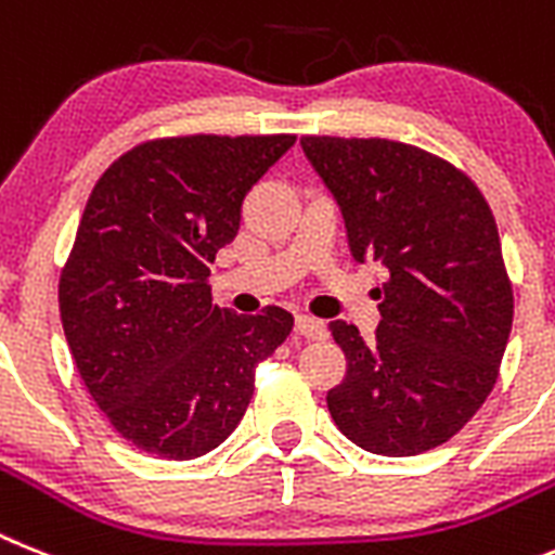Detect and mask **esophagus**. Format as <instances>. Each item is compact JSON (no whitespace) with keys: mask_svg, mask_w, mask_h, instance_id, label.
<instances>
[{"mask_svg":"<svg viewBox=\"0 0 555 555\" xmlns=\"http://www.w3.org/2000/svg\"><path fill=\"white\" fill-rule=\"evenodd\" d=\"M296 332L310 337V340H321V337H326V324L321 318H312L305 312V315H296Z\"/></svg>","mask_w":555,"mask_h":555,"instance_id":"esophagus-1","label":"esophagus"}]
</instances>
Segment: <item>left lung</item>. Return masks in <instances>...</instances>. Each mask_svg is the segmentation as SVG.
<instances>
[{
  "label": "left lung",
  "mask_w": 555,
  "mask_h": 555,
  "mask_svg": "<svg viewBox=\"0 0 555 555\" xmlns=\"http://www.w3.org/2000/svg\"><path fill=\"white\" fill-rule=\"evenodd\" d=\"M344 211L358 262H383L374 340L330 321L346 377L337 430L377 455H418L464 430L498 383L514 291L494 215L447 158L393 139L301 137Z\"/></svg>",
  "instance_id": "obj_1"
}]
</instances>
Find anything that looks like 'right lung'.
Returning <instances> with one entry per match:
<instances>
[{
  "instance_id": "right-lung-1",
  "label": "right lung",
  "mask_w": 555,
  "mask_h": 555,
  "mask_svg": "<svg viewBox=\"0 0 555 555\" xmlns=\"http://www.w3.org/2000/svg\"><path fill=\"white\" fill-rule=\"evenodd\" d=\"M296 142L147 139L100 176L57 282L64 335L111 427L139 450L192 461L223 444L254 397L257 365L293 330L268 305H211L209 264L237 237L248 190Z\"/></svg>"
}]
</instances>
